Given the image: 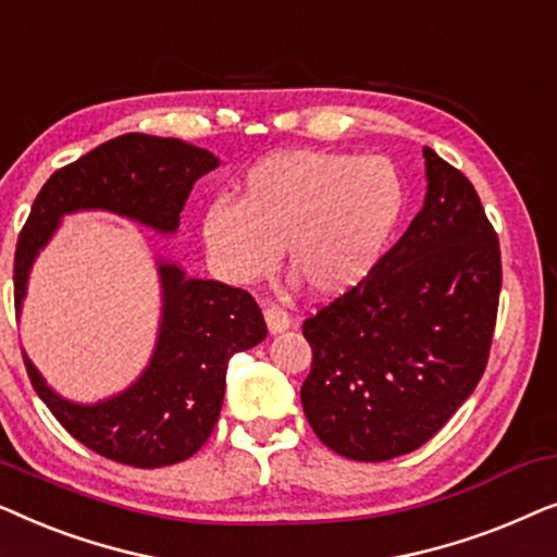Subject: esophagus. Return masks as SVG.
<instances>
[{
    "mask_svg": "<svg viewBox=\"0 0 557 557\" xmlns=\"http://www.w3.org/2000/svg\"><path fill=\"white\" fill-rule=\"evenodd\" d=\"M263 317H265V326H269L271 334H281L292 326V317H288L281 307H269L263 311Z\"/></svg>",
    "mask_w": 557,
    "mask_h": 557,
    "instance_id": "1",
    "label": "esophagus"
}]
</instances>
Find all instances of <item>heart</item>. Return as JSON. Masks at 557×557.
I'll return each mask as SVG.
<instances>
[{
	"mask_svg": "<svg viewBox=\"0 0 557 557\" xmlns=\"http://www.w3.org/2000/svg\"><path fill=\"white\" fill-rule=\"evenodd\" d=\"M406 208V185L385 157L324 149L278 151L250 166L238 202L202 215V246L225 284L248 286L276 269L278 253L311 294L352 292L383 258Z\"/></svg>",
	"mask_w": 557,
	"mask_h": 557,
	"instance_id": "heart-1",
	"label": "heart"
}]
</instances>
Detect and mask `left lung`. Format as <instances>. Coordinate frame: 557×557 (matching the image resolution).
I'll use <instances>...</instances> for the list:
<instances>
[{"label": "left lung", "instance_id": "left-lung-1", "mask_svg": "<svg viewBox=\"0 0 557 557\" xmlns=\"http://www.w3.org/2000/svg\"><path fill=\"white\" fill-rule=\"evenodd\" d=\"M423 208L362 284L304 322L307 421L355 461L436 436L474 393L497 319L499 240L476 189L423 147Z\"/></svg>", "mask_w": 557, "mask_h": 557}]
</instances>
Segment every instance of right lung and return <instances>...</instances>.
Wrapping results in <instances>:
<instances>
[{
  "instance_id": "obj_1",
  "label": "right lung",
  "mask_w": 557,
  "mask_h": 557,
  "mask_svg": "<svg viewBox=\"0 0 557 557\" xmlns=\"http://www.w3.org/2000/svg\"><path fill=\"white\" fill-rule=\"evenodd\" d=\"M220 166L212 151L182 139L124 134L88 151L45 182L14 253L17 317L40 250L65 215L111 212L159 235H174L193 185ZM157 342L147 368L121 393L75 403L52 391L25 355L35 393L90 451L136 469L185 461L210 438L225 395L233 355L265 339L258 304L240 288L187 276L180 263L157 256Z\"/></svg>"
}]
</instances>
